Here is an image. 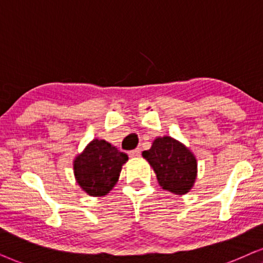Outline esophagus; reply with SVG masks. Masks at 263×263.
<instances>
[{"mask_svg": "<svg viewBox=\"0 0 263 263\" xmlns=\"http://www.w3.org/2000/svg\"><path fill=\"white\" fill-rule=\"evenodd\" d=\"M128 155H129V157H138L139 155H141V149L137 148L135 150H131V152L128 153Z\"/></svg>", "mask_w": 263, "mask_h": 263, "instance_id": "34e87169", "label": "esophagus"}]
</instances>
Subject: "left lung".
<instances>
[{"mask_svg": "<svg viewBox=\"0 0 263 263\" xmlns=\"http://www.w3.org/2000/svg\"><path fill=\"white\" fill-rule=\"evenodd\" d=\"M153 167L163 190L185 195L197 177V160L183 143L172 137H157L152 148L142 153Z\"/></svg>", "mask_w": 263, "mask_h": 263, "instance_id": "left-lung-1", "label": "left lung"}]
</instances>
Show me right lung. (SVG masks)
Segmentation results:
<instances>
[{
  "label": "right lung",
  "mask_w": 263,
  "mask_h": 263,
  "mask_svg": "<svg viewBox=\"0 0 263 263\" xmlns=\"http://www.w3.org/2000/svg\"><path fill=\"white\" fill-rule=\"evenodd\" d=\"M128 156L104 139H93L73 161L77 183L93 197L109 192L120 177Z\"/></svg>",
  "instance_id": "obj_1"
}]
</instances>
